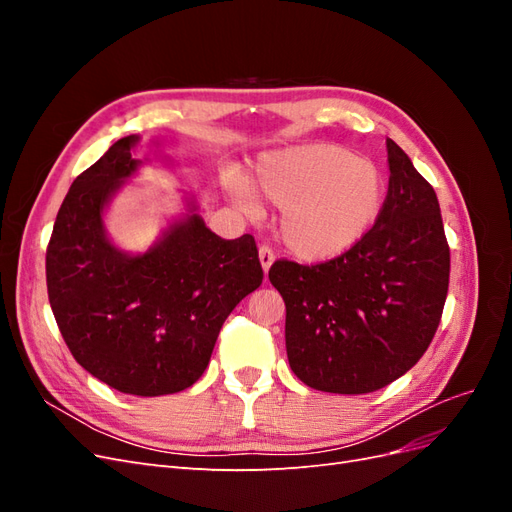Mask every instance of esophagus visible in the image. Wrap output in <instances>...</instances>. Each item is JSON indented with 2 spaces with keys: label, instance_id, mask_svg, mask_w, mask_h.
Masks as SVG:
<instances>
[{
  "label": "esophagus",
  "instance_id": "34e87169",
  "mask_svg": "<svg viewBox=\"0 0 512 512\" xmlns=\"http://www.w3.org/2000/svg\"><path fill=\"white\" fill-rule=\"evenodd\" d=\"M258 258H260V265H262V271H265V275L269 273V269H271V265H273V260H275V254H273V250L271 247H267V245H262L260 250H258Z\"/></svg>",
  "mask_w": 512,
  "mask_h": 512
}]
</instances>
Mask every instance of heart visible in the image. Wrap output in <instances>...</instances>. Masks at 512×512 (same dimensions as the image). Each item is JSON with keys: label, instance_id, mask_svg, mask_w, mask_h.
Listing matches in <instances>:
<instances>
[{"label": "heart", "instance_id": "1", "mask_svg": "<svg viewBox=\"0 0 512 512\" xmlns=\"http://www.w3.org/2000/svg\"><path fill=\"white\" fill-rule=\"evenodd\" d=\"M222 183L245 211H256L250 183L237 170H224ZM252 185L260 198L282 209L280 239L307 262L350 252L376 226L386 200L380 166L335 143L265 153L254 164Z\"/></svg>", "mask_w": 512, "mask_h": 512}]
</instances>
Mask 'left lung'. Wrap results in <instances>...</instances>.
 <instances>
[{"instance_id": "1", "label": "left lung", "mask_w": 512, "mask_h": 512, "mask_svg": "<svg viewBox=\"0 0 512 512\" xmlns=\"http://www.w3.org/2000/svg\"><path fill=\"white\" fill-rule=\"evenodd\" d=\"M389 192L350 252L303 267L277 260L288 363L316 391L363 395L404 376L438 331L451 273L438 196L391 138Z\"/></svg>"}]
</instances>
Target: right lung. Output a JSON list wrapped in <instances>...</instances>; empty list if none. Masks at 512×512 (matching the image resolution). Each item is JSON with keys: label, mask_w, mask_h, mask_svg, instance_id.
I'll use <instances>...</instances> for the list:
<instances>
[{"label": "right lung", "mask_w": 512, "mask_h": 512, "mask_svg": "<svg viewBox=\"0 0 512 512\" xmlns=\"http://www.w3.org/2000/svg\"><path fill=\"white\" fill-rule=\"evenodd\" d=\"M138 141L119 138L70 185L46 250V288L76 363L111 389L158 397L203 376L224 320L262 284V267L254 237L215 235L194 196L147 252L108 239L104 211L143 164L132 158Z\"/></svg>", "instance_id": "obj_1"}]
</instances>
